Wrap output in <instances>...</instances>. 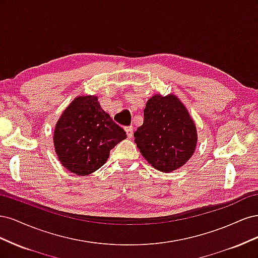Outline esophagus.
Instances as JSON below:
<instances>
[{"mask_svg": "<svg viewBox=\"0 0 258 258\" xmlns=\"http://www.w3.org/2000/svg\"><path fill=\"white\" fill-rule=\"evenodd\" d=\"M124 131H126V135L129 139L134 137V127H126L124 128Z\"/></svg>", "mask_w": 258, "mask_h": 258, "instance_id": "esophagus-1", "label": "esophagus"}]
</instances>
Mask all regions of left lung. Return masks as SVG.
Listing matches in <instances>:
<instances>
[{"instance_id": "obj_1", "label": "left lung", "mask_w": 258, "mask_h": 258, "mask_svg": "<svg viewBox=\"0 0 258 258\" xmlns=\"http://www.w3.org/2000/svg\"><path fill=\"white\" fill-rule=\"evenodd\" d=\"M135 142L156 170L170 173L190 159L198 142L197 128L186 106L174 93H156L147 100L144 122Z\"/></svg>"}]
</instances>
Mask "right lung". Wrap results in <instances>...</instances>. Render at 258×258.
I'll return each instance as SVG.
<instances>
[{
    "mask_svg": "<svg viewBox=\"0 0 258 258\" xmlns=\"http://www.w3.org/2000/svg\"><path fill=\"white\" fill-rule=\"evenodd\" d=\"M127 138L101 107L97 96L76 97L53 131L54 152L70 172L85 176L106 162L110 151Z\"/></svg>",
    "mask_w": 258,
    "mask_h": 258,
    "instance_id": "1",
    "label": "right lung"
}]
</instances>
